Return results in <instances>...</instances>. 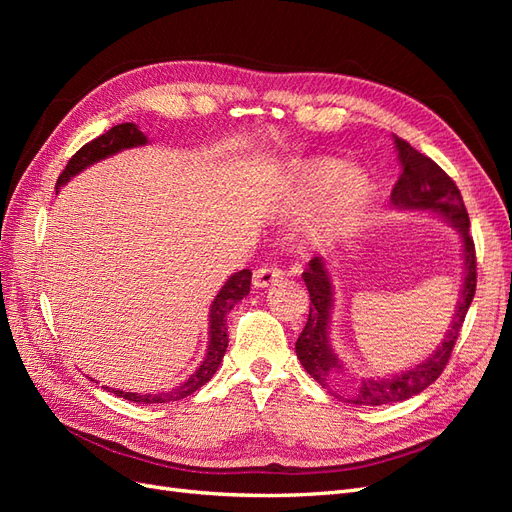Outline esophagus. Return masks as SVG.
Instances as JSON below:
<instances>
[{
	"label": "esophagus",
	"mask_w": 512,
	"mask_h": 512,
	"mask_svg": "<svg viewBox=\"0 0 512 512\" xmlns=\"http://www.w3.org/2000/svg\"><path fill=\"white\" fill-rule=\"evenodd\" d=\"M284 280V271L277 267H260L254 271V286L256 288H269L275 282Z\"/></svg>",
	"instance_id": "obj_1"
}]
</instances>
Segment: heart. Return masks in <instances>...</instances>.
<instances>
[{
    "label": "heart",
    "instance_id": "heart-1",
    "mask_svg": "<svg viewBox=\"0 0 512 512\" xmlns=\"http://www.w3.org/2000/svg\"><path fill=\"white\" fill-rule=\"evenodd\" d=\"M290 194L299 203H316L327 196L324 203V224L329 228L350 226L369 200V181L356 168H346L342 160L320 158L299 162L288 173Z\"/></svg>",
    "mask_w": 512,
    "mask_h": 512
}]
</instances>
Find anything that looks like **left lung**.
Returning <instances> with one entry per match:
<instances>
[{
  "instance_id": "left-lung-1",
  "label": "left lung",
  "mask_w": 512,
  "mask_h": 512,
  "mask_svg": "<svg viewBox=\"0 0 512 512\" xmlns=\"http://www.w3.org/2000/svg\"><path fill=\"white\" fill-rule=\"evenodd\" d=\"M393 141L397 147L401 175L391 192V203L397 209L438 213L440 218L451 222L457 228L463 241V286L451 327H448L444 342L436 348V352L429 354L423 363L408 367L406 371H399V374L386 378H365L352 399H348L354 406L395 404V401H404L412 395H418L429 384L436 382L448 359H451V352L455 348L463 320H466L468 307L476 292V252L470 235V218L455 181L431 158L423 156L421 151H416L410 143H406L404 138L393 136ZM303 280L309 290L312 305H309V318L297 344H294V350H297L299 361L307 374L322 389H329L335 376L344 371V365L337 359L329 339L333 284L322 258L316 256L314 260H309V267L303 271Z\"/></svg>"
}]
</instances>
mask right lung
Instances as JSON below:
<instances>
[{
  "label": "right lung",
  "mask_w": 512,
  "mask_h": 512,
  "mask_svg": "<svg viewBox=\"0 0 512 512\" xmlns=\"http://www.w3.org/2000/svg\"><path fill=\"white\" fill-rule=\"evenodd\" d=\"M147 145V136L138 130L136 123H119V126H113L102 136L94 138V141L83 145L74 156L68 160L64 173L59 175L55 190H59L61 185H66L74 175H79L81 170L87 166L96 164L108 156H115V153L130 149V147H141ZM252 284V271L243 269L235 275H230L222 290L218 292V297L213 299L211 309H209V346H207V356L205 361L200 363V367L194 371V374L185 380L183 384L175 386V389L164 391V393H126V391H117V389H104L108 393H115L117 397H123L128 401H134V404H168V401H179L183 397L192 395L198 391L200 386L207 384L211 376L218 371L224 352L228 348V335H226V318L230 314V309L235 307L247 292H250Z\"/></svg>",
  "instance_id": "right-lung-1"
}]
</instances>
